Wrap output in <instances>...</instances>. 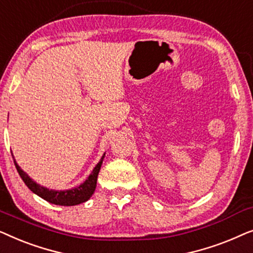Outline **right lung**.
<instances>
[{
  "label": "right lung",
  "mask_w": 253,
  "mask_h": 253,
  "mask_svg": "<svg viewBox=\"0 0 253 253\" xmlns=\"http://www.w3.org/2000/svg\"><path fill=\"white\" fill-rule=\"evenodd\" d=\"M103 158H105V154L101 158V160L99 161V164L95 166V168L93 169L92 174L88 176V178L81 184L77 188L71 189V190H64V191H55V190H49L47 188H43V186H40L37 184L36 182L32 181V178L29 177V175L26 172H24L17 162L13 159V162H15L16 169L18 171V174L22 179L25 183L27 188H29L31 191L36 193L41 198L47 200L48 203L55 204V205H61V206H74L78 205V204L85 203L86 200L91 198V196L94 192L96 188V179H98V175L100 171V168H101Z\"/></svg>",
  "instance_id": "right-lung-1"
}]
</instances>
